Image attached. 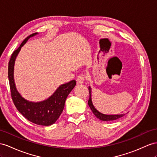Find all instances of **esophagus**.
I'll use <instances>...</instances> for the list:
<instances>
[{"instance_id": "34e87169", "label": "esophagus", "mask_w": 157, "mask_h": 157, "mask_svg": "<svg viewBox=\"0 0 157 157\" xmlns=\"http://www.w3.org/2000/svg\"><path fill=\"white\" fill-rule=\"evenodd\" d=\"M86 79V75L85 74H81L79 75L76 79V82H77L78 85H81L85 81Z\"/></svg>"}]
</instances>
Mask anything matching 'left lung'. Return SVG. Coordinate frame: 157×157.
Returning <instances> with one entry per match:
<instances>
[{
    "label": "left lung",
    "mask_w": 157,
    "mask_h": 157,
    "mask_svg": "<svg viewBox=\"0 0 157 157\" xmlns=\"http://www.w3.org/2000/svg\"><path fill=\"white\" fill-rule=\"evenodd\" d=\"M89 93H90V98L88 100V105H89L91 110L93 112V113L95 115V117L99 119L101 121H114L117 119H119L122 117L124 115V114L121 115H105L101 113H100L97 109L94 107L93 103L91 101V87H89Z\"/></svg>",
    "instance_id": "8db88e82"
}]
</instances>
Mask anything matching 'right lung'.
<instances>
[{
	"instance_id": "obj_1",
	"label": "right lung",
	"mask_w": 157,
	"mask_h": 157,
	"mask_svg": "<svg viewBox=\"0 0 157 157\" xmlns=\"http://www.w3.org/2000/svg\"><path fill=\"white\" fill-rule=\"evenodd\" d=\"M34 33L26 38L21 46L13 52L9 62L8 75L11 91V97L18 111L30 122L44 126H49L54 124L62 114L65 105L66 99L70 91L75 87V80L60 86L55 93L48 99L41 102H30L24 99L17 91L14 81V65L15 59L21 50L30 37L36 34Z\"/></svg>"
}]
</instances>
